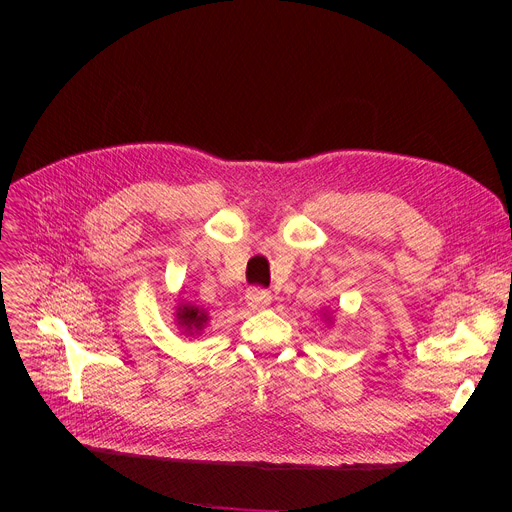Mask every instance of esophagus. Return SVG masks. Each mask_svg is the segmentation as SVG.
<instances>
[{"label":"esophagus","instance_id":"esophagus-1","mask_svg":"<svg viewBox=\"0 0 512 512\" xmlns=\"http://www.w3.org/2000/svg\"><path fill=\"white\" fill-rule=\"evenodd\" d=\"M247 303H249L251 309H257V311L265 309V307H270V303H272V294L267 290H261V288H251L247 292Z\"/></svg>","mask_w":512,"mask_h":512}]
</instances>
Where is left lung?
Returning <instances> with one entry per match:
<instances>
[{
	"label": "left lung",
	"instance_id": "obj_1",
	"mask_svg": "<svg viewBox=\"0 0 512 512\" xmlns=\"http://www.w3.org/2000/svg\"><path fill=\"white\" fill-rule=\"evenodd\" d=\"M321 315H324V321H326L328 326H332V324H334V313H332V311H328V309H326V311L321 313Z\"/></svg>",
	"mask_w": 512,
	"mask_h": 512
}]
</instances>
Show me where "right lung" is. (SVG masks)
Masks as SVG:
<instances>
[{
    "mask_svg": "<svg viewBox=\"0 0 512 512\" xmlns=\"http://www.w3.org/2000/svg\"><path fill=\"white\" fill-rule=\"evenodd\" d=\"M174 324L178 326L180 334H184L186 338H195L199 334H203V330L209 324V313L188 301H180L174 307Z\"/></svg>",
    "mask_w": 512,
    "mask_h": 512,
    "instance_id": "add662e5",
    "label": "right lung"
}]
</instances>
